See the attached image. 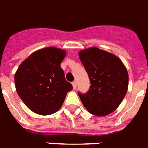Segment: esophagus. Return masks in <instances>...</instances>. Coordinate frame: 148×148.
<instances>
[{
    "label": "esophagus",
    "mask_w": 148,
    "mask_h": 148,
    "mask_svg": "<svg viewBox=\"0 0 148 148\" xmlns=\"http://www.w3.org/2000/svg\"><path fill=\"white\" fill-rule=\"evenodd\" d=\"M72 86H73V88H74V90H75V89L77 88V82H76V81H74V82H72Z\"/></svg>",
    "instance_id": "1"
}]
</instances>
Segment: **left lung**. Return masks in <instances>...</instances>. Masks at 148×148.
Returning <instances> with one entry per match:
<instances>
[{
	"label": "left lung",
	"mask_w": 148,
	"mask_h": 148,
	"mask_svg": "<svg viewBox=\"0 0 148 148\" xmlns=\"http://www.w3.org/2000/svg\"><path fill=\"white\" fill-rule=\"evenodd\" d=\"M79 58L87 72L90 86L85 94L78 93L90 113L107 116L121 104L128 87V74L120 58L97 47L84 49Z\"/></svg>",
	"instance_id": "left-lung-1"
}]
</instances>
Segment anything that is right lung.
<instances>
[{"label":"right lung","mask_w":148,"mask_h":148,"mask_svg":"<svg viewBox=\"0 0 148 148\" xmlns=\"http://www.w3.org/2000/svg\"><path fill=\"white\" fill-rule=\"evenodd\" d=\"M66 54V51L55 47L39 49L24 60L16 71V92L35 113L49 116L56 112L73 89L61 68Z\"/></svg>","instance_id":"right-lung-1"}]
</instances>
